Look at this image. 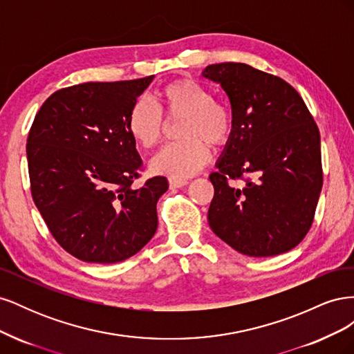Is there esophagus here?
I'll return each instance as SVG.
<instances>
[{
    "instance_id": "34e87169",
    "label": "esophagus",
    "mask_w": 354,
    "mask_h": 354,
    "mask_svg": "<svg viewBox=\"0 0 354 354\" xmlns=\"http://www.w3.org/2000/svg\"><path fill=\"white\" fill-rule=\"evenodd\" d=\"M168 183H169V187H171V189H177V187L186 186V185L189 183V181L185 180V178H173V177H171V178L168 180Z\"/></svg>"
}]
</instances>
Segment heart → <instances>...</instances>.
<instances>
[{"mask_svg": "<svg viewBox=\"0 0 354 354\" xmlns=\"http://www.w3.org/2000/svg\"><path fill=\"white\" fill-rule=\"evenodd\" d=\"M168 120H181V142L164 146L153 156L156 174L185 178L196 174L208 162L209 146L224 145L233 131V116L224 104L214 102L212 91L194 80H177L158 93ZM128 133L142 147H153L165 130L160 111L147 100H137L127 118Z\"/></svg>", "mask_w": 354, "mask_h": 354, "instance_id": "obj_1", "label": "heart"}]
</instances>
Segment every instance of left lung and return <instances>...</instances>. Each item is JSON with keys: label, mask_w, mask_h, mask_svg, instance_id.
I'll return each instance as SVG.
<instances>
[{"label": "left lung", "mask_w": 354, "mask_h": 354, "mask_svg": "<svg viewBox=\"0 0 354 354\" xmlns=\"http://www.w3.org/2000/svg\"><path fill=\"white\" fill-rule=\"evenodd\" d=\"M202 77L221 85L233 116L209 176L211 230L243 255L292 250L312 226L324 183L313 116L286 81L245 63L209 65ZM230 178H242L243 186L229 185Z\"/></svg>", "instance_id": "left-lung-1"}]
</instances>
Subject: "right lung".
Instances as JSON below:
<instances>
[{
    "instance_id": "1",
    "label": "right lung",
    "mask_w": 354,
    "mask_h": 354,
    "mask_svg": "<svg viewBox=\"0 0 354 354\" xmlns=\"http://www.w3.org/2000/svg\"><path fill=\"white\" fill-rule=\"evenodd\" d=\"M153 75L53 93L26 145L30 192L63 250L87 263L130 259L153 238L165 177L133 187L143 168L127 118Z\"/></svg>"
}]
</instances>
